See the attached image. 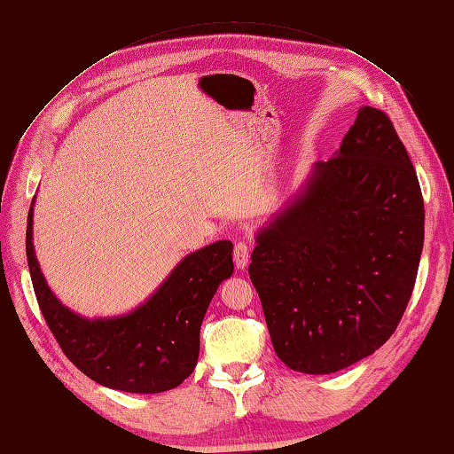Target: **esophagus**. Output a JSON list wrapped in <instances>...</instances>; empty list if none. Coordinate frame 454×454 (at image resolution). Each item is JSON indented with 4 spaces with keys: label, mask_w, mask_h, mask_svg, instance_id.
I'll return each mask as SVG.
<instances>
[{
    "label": "esophagus",
    "mask_w": 454,
    "mask_h": 454,
    "mask_svg": "<svg viewBox=\"0 0 454 454\" xmlns=\"http://www.w3.org/2000/svg\"><path fill=\"white\" fill-rule=\"evenodd\" d=\"M250 252H252L250 244H246V242L235 244V252H232V257H235V265H237L239 269H244L246 265H248Z\"/></svg>",
    "instance_id": "34e87169"
}]
</instances>
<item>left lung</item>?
Wrapping results in <instances>:
<instances>
[{
	"instance_id": "left-lung-1",
	"label": "left lung",
	"mask_w": 454,
	"mask_h": 454,
	"mask_svg": "<svg viewBox=\"0 0 454 454\" xmlns=\"http://www.w3.org/2000/svg\"><path fill=\"white\" fill-rule=\"evenodd\" d=\"M424 200L388 115L362 107L337 155L261 229L250 278L294 371L327 375L387 342L413 294Z\"/></svg>"
}]
</instances>
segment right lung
<instances>
[{"instance_id": "add662e5", "label": "right lung", "mask_w": 454, "mask_h": 454, "mask_svg": "<svg viewBox=\"0 0 454 454\" xmlns=\"http://www.w3.org/2000/svg\"><path fill=\"white\" fill-rule=\"evenodd\" d=\"M34 202L26 227V257L41 314L66 358L102 387L157 394L193 373L200 325L217 286L232 274V244L214 242L187 255L145 305L119 318L87 320L52 295L32 242Z\"/></svg>"}]
</instances>
